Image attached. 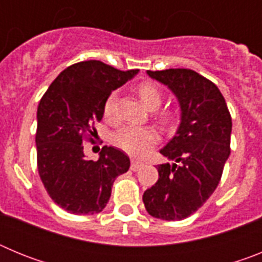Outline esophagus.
<instances>
[{
	"label": "esophagus",
	"instance_id": "1",
	"mask_svg": "<svg viewBox=\"0 0 262 262\" xmlns=\"http://www.w3.org/2000/svg\"><path fill=\"white\" fill-rule=\"evenodd\" d=\"M143 165H144V164H143L142 161H138V160H131V170H134V172L139 170V169L142 168Z\"/></svg>",
	"mask_w": 262,
	"mask_h": 262
}]
</instances>
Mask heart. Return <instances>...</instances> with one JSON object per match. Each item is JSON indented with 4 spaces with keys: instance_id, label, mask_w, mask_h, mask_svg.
<instances>
[{
    "instance_id": "obj_1",
    "label": "heart",
    "mask_w": 262,
    "mask_h": 262,
    "mask_svg": "<svg viewBox=\"0 0 262 262\" xmlns=\"http://www.w3.org/2000/svg\"><path fill=\"white\" fill-rule=\"evenodd\" d=\"M136 93L139 98L149 110H156L163 102V93L160 88L154 81H142L136 86ZM118 96L115 92H111L105 99L103 103V117L107 120H113L115 118V107H117ZM156 118L164 126H168L174 120L176 115L170 110L156 111ZM160 136L156 129L151 126L136 127L124 126L120 127L113 136V142L120 148L122 151L127 152L133 156H144L149 152L152 147L159 143Z\"/></svg>"
}]
</instances>
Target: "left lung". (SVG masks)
<instances>
[{
	"label": "left lung",
	"mask_w": 262,
	"mask_h": 262,
	"mask_svg": "<svg viewBox=\"0 0 262 262\" xmlns=\"http://www.w3.org/2000/svg\"><path fill=\"white\" fill-rule=\"evenodd\" d=\"M147 73L176 94L181 123L160 151L176 163L157 165L159 180L144 191L143 202L154 217L182 221L209 200L221 181L231 154L232 119L221 90L200 73L185 68Z\"/></svg>",
	"instance_id": "8db88e82"
}]
</instances>
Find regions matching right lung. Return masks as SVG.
Listing matches in <instances>:
<instances>
[{
  "label": "right lung",
  "instance_id": "1",
  "mask_svg": "<svg viewBox=\"0 0 262 262\" xmlns=\"http://www.w3.org/2000/svg\"><path fill=\"white\" fill-rule=\"evenodd\" d=\"M138 72L119 71L99 60L76 62L41 97L35 135L38 172L53 202L71 214L102 211L115 178L128 170L123 151L105 145L94 161L85 159L82 144L93 143L94 124L102 120L108 94Z\"/></svg>",
  "mask_w": 262,
  "mask_h": 262
}]
</instances>
